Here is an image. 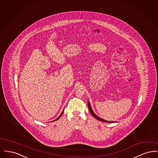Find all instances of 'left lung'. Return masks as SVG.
Instances as JSON below:
<instances>
[{"label":"left lung","mask_w":158,"mask_h":158,"mask_svg":"<svg viewBox=\"0 0 158 158\" xmlns=\"http://www.w3.org/2000/svg\"><path fill=\"white\" fill-rule=\"evenodd\" d=\"M88 107H89V111H90V113H91V114L95 117V118H96V119H97L98 120L101 121H103V122H105V123H114L115 121H106L105 120H103V119H102V118H99V117H98L95 113H94V111H92V108H91V106H90V103H89V102L88 101Z\"/></svg>","instance_id":"1"}]
</instances>
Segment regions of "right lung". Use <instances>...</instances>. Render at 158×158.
Here are the masks:
<instances>
[{"mask_svg": "<svg viewBox=\"0 0 158 158\" xmlns=\"http://www.w3.org/2000/svg\"><path fill=\"white\" fill-rule=\"evenodd\" d=\"M63 112H64V110H63V111H62V113H61V114H60V115H59V117H58V118H57V119H56V120H54V121H56V120H59V118H60V117H61V115H62V114H63Z\"/></svg>", "mask_w": 158, "mask_h": 158, "instance_id": "obj_1", "label": "right lung"}]
</instances>
